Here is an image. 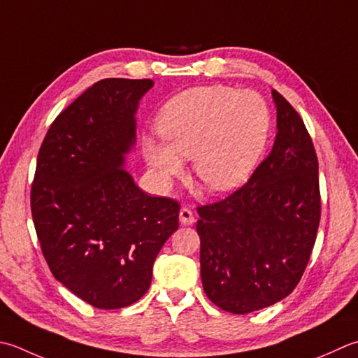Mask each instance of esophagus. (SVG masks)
Segmentation results:
<instances>
[{
  "label": "esophagus",
  "mask_w": 358,
  "mask_h": 358,
  "mask_svg": "<svg viewBox=\"0 0 358 358\" xmlns=\"http://www.w3.org/2000/svg\"><path fill=\"white\" fill-rule=\"evenodd\" d=\"M195 222V215L194 213L191 211L189 208H181L180 211V223L181 225H192V223Z\"/></svg>",
  "instance_id": "obj_1"
}]
</instances>
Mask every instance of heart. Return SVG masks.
<instances>
[{
  "label": "heart",
  "instance_id": "obj_1",
  "mask_svg": "<svg viewBox=\"0 0 358 358\" xmlns=\"http://www.w3.org/2000/svg\"><path fill=\"white\" fill-rule=\"evenodd\" d=\"M271 116L255 91L225 85L187 90L167 102L157 129L164 143L147 136L143 152L161 178L183 171L194 157V171L208 187L228 191L243 183L267 145Z\"/></svg>",
  "mask_w": 358,
  "mask_h": 358
}]
</instances>
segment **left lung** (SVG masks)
Listing matches in <instances>:
<instances>
[{"mask_svg":"<svg viewBox=\"0 0 358 358\" xmlns=\"http://www.w3.org/2000/svg\"><path fill=\"white\" fill-rule=\"evenodd\" d=\"M278 133L250 180L197 208L203 290L222 310L250 313L289 296L309 262L321 217L318 158L298 111L273 90Z\"/></svg>","mask_w":358,"mask_h":358,"instance_id":"8db88e82","label":"left lung"}]
</instances>
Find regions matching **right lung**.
Returning <instances> with one entry per match:
<instances>
[{
  "instance_id": "right-lung-1",
  "label": "right lung",
  "mask_w": 358,
  "mask_h": 358,
  "mask_svg": "<svg viewBox=\"0 0 358 358\" xmlns=\"http://www.w3.org/2000/svg\"><path fill=\"white\" fill-rule=\"evenodd\" d=\"M150 79H103L54 119L41 143L31 211L59 282L97 309H122L152 282L180 203L150 197L124 169Z\"/></svg>"
}]
</instances>
